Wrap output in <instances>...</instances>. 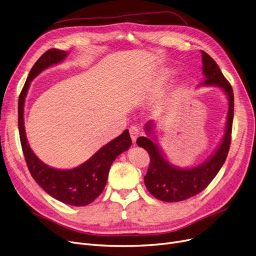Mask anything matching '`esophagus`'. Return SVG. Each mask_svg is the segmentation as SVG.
I'll list each match as a JSON object with an SVG mask.
<instances>
[{
	"instance_id": "obj_1",
	"label": "esophagus",
	"mask_w": 256,
	"mask_h": 256,
	"mask_svg": "<svg viewBox=\"0 0 256 256\" xmlns=\"http://www.w3.org/2000/svg\"><path fill=\"white\" fill-rule=\"evenodd\" d=\"M130 138H132V143H136V140H137V138H138L139 135H140L139 128H138L137 126H130Z\"/></svg>"
}]
</instances>
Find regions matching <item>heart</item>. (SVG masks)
<instances>
[{
	"mask_svg": "<svg viewBox=\"0 0 256 256\" xmlns=\"http://www.w3.org/2000/svg\"><path fill=\"white\" fill-rule=\"evenodd\" d=\"M171 74H172L171 70H164L160 72V80H167L171 76Z\"/></svg>",
	"mask_w": 256,
	"mask_h": 256,
	"instance_id": "1",
	"label": "heart"
}]
</instances>
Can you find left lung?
Segmentation results:
<instances>
[{"instance_id": "obj_1", "label": "left lung", "mask_w": 256, "mask_h": 256, "mask_svg": "<svg viewBox=\"0 0 256 256\" xmlns=\"http://www.w3.org/2000/svg\"><path fill=\"white\" fill-rule=\"evenodd\" d=\"M201 54L206 80L200 85H214L222 88L230 100L225 134L218 150L204 163L193 168L182 169L170 164L154 142L152 132L156 126L154 121H148L145 126V132L148 137H139L137 139V144L148 152L150 158L148 170L144 176L145 186L154 197L165 202H178L204 191L217 176L230 150L234 104L232 87L208 54L204 50H201Z\"/></svg>"}]
</instances>
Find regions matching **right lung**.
I'll list each match as a JSON object with an SVG mask.
<instances>
[{
    "mask_svg": "<svg viewBox=\"0 0 256 256\" xmlns=\"http://www.w3.org/2000/svg\"><path fill=\"white\" fill-rule=\"evenodd\" d=\"M68 55L67 52L50 48L32 67L18 98V130L22 152L32 178L52 198L74 206L91 204L104 191L110 167L114 160L132 145L128 130L112 140L82 165L74 169L60 170L42 163L30 148L24 126V106L31 80L48 67L58 64Z\"/></svg>",
    "mask_w": 256,
    "mask_h": 256,
    "instance_id": "right-lung-1",
    "label": "right lung"
}]
</instances>
